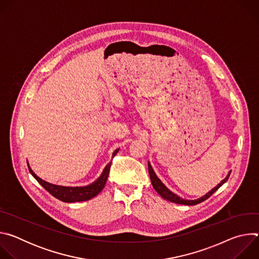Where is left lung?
<instances>
[{"label":"left lung","mask_w":259,"mask_h":259,"mask_svg":"<svg viewBox=\"0 0 259 259\" xmlns=\"http://www.w3.org/2000/svg\"><path fill=\"white\" fill-rule=\"evenodd\" d=\"M149 173H150V177H151V181H152V184H153V187H154V189L156 190V192L163 198V199H165V200H168V201H170V202H173V203H177V204H182V205H197V204H199V203H201V202H203V201H205V200H207L209 197H211L221 186H223V184L225 183V182H227L228 181V179H229V177H230V174H231V172L229 173V175L221 181L217 187H215L213 190H211L208 194H206L204 197H202V198H200V199H198V200H184V199H181V198H179L178 196H176L175 194H173L172 192H170L164 184L162 183V181L157 177V175L155 174V172H154V170H153V168H152V166H151V164L149 163Z\"/></svg>","instance_id":"obj_1"}]
</instances>
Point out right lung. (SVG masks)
Wrapping results in <instances>:
<instances>
[{"instance_id": "add662e5", "label": "right lung", "mask_w": 259, "mask_h": 259, "mask_svg": "<svg viewBox=\"0 0 259 259\" xmlns=\"http://www.w3.org/2000/svg\"><path fill=\"white\" fill-rule=\"evenodd\" d=\"M119 150H116L113 154V156L115 157L116 154L118 153ZM28 165V164H27ZM110 165H112V162L108 163L106 165V167L104 168L102 174L100 175V177L94 181L93 183H91L90 186L87 187H82V188H66V187H60V186H55V184H51L48 183L44 180H42L40 177L36 176L32 170L29 168L28 166V170L30 172V174L36 179L41 186L47 191L49 192L53 197H55L56 199L62 201V202H66V203H73V202H83V201H88L90 199H92L93 197H95L96 195H98L102 189L105 186L106 179L108 177L109 174V169H110Z\"/></svg>"}]
</instances>
